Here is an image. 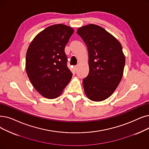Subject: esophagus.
<instances>
[{
	"instance_id": "1",
	"label": "esophagus",
	"mask_w": 149,
	"mask_h": 149,
	"mask_svg": "<svg viewBox=\"0 0 149 149\" xmlns=\"http://www.w3.org/2000/svg\"><path fill=\"white\" fill-rule=\"evenodd\" d=\"M77 66H74V70L75 71V72L77 70Z\"/></svg>"
}]
</instances>
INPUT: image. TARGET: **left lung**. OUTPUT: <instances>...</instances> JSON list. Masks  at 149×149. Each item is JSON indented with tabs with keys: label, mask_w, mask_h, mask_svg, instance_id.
<instances>
[{
	"label": "left lung",
	"mask_w": 149,
	"mask_h": 149,
	"mask_svg": "<svg viewBox=\"0 0 149 149\" xmlns=\"http://www.w3.org/2000/svg\"><path fill=\"white\" fill-rule=\"evenodd\" d=\"M85 42L89 72L83 80L85 94L93 101L108 98L122 79L125 58L120 43L104 29L89 24L77 30Z\"/></svg>",
	"instance_id": "obj_1"
}]
</instances>
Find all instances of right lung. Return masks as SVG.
Listing matches in <instances>:
<instances>
[{
	"label": "right lung",
	"mask_w": 149,
	"mask_h": 149,
	"mask_svg": "<svg viewBox=\"0 0 149 149\" xmlns=\"http://www.w3.org/2000/svg\"><path fill=\"white\" fill-rule=\"evenodd\" d=\"M74 30L63 24L48 27L31 41L26 54L27 74L43 97H58L72 79L64 48Z\"/></svg>",
	"instance_id": "add662e5"
}]
</instances>
